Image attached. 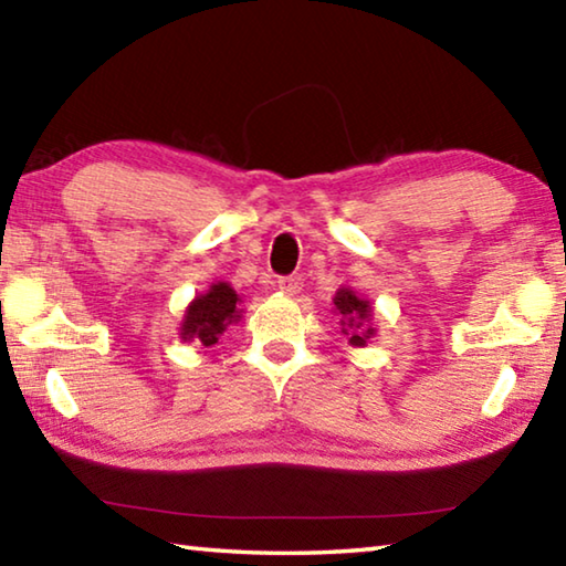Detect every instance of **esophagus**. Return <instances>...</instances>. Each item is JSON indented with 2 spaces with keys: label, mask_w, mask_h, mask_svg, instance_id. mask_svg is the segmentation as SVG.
Returning <instances> with one entry per match:
<instances>
[{
  "label": "esophagus",
  "mask_w": 566,
  "mask_h": 566,
  "mask_svg": "<svg viewBox=\"0 0 566 566\" xmlns=\"http://www.w3.org/2000/svg\"><path fill=\"white\" fill-rule=\"evenodd\" d=\"M276 286H280L284 294H296L302 290V276H296V274L280 276V280H276Z\"/></svg>",
  "instance_id": "obj_1"
}]
</instances>
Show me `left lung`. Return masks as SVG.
Returning <instances> with one entry per match:
<instances>
[{
    "label": "left lung",
    "mask_w": 566,
    "mask_h": 566,
    "mask_svg": "<svg viewBox=\"0 0 566 566\" xmlns=\"http://www.w3.org/2000/svg\"><path fill=\"white\" fill-rule=\"evenodd\" d=\"M334 304H337V310L344 317L342 319L344 334H349V342L354 347H364L371 334H375V329L367 327L369 310H371L369 302L359 300V296L349 290H339L337 296H334Z\"/></svg>",
    "instance_id": "obj_1"
}]
</instances>
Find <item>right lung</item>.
Returning <instances> with one entry per match:
<instances>
[{
	"label": "right lung",
	"mask_w": 566,
	"mask_h": 566,
	"mask_svg": "<svg viewBox=\"0 0 566 566\" xmlns=\"http://www.w3.org/2000/svg\"><path fill=\"white\" fill-rule=\"evenodd\" d=\"M237 302L239 296L232 286L224 282L212 284V290L207 294H199L189 304L185 322H181V337L199 339L205 347H212V344H217L219 334L227 329V324L237 322Z\"/></svg>",
	"instance_id": "1"
}]
</instances>
